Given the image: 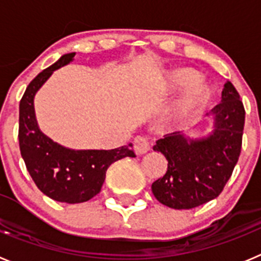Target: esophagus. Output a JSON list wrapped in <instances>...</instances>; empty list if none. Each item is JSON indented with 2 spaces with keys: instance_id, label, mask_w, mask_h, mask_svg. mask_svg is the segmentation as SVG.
I'll use <instances>...</instances> for the list:
<instances>
[{
  "instance_id": "esophagus-1",
  "label": "esophagus",
  "mask_w": 261,
  "mask_h": 261,
  "mask_svg": "<svg viewBox=\"0 0 261 261\" xmlns=\"http://www.w3.org/2000/svg\"><path fill=\"white\" fill-rule=\"evenodd\" d=\"M133 149H135V153L137 155H142V154H146L147 151L150 150V144L145 137L141 136H137L133 141Z\"/></svg>"
}]
</instances>
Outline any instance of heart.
<instances>
[{
    "mask_svg": "<svg viewBox=\"0 0 261 261\" xmlns=\"http://www.w3.org/2000/svg\"><path fill=\"white\" fill-rule=\"evenodd\" d=\"M170 78L175 85H188L180 98L175 102L170 116L175 123H181L190 119L200 108L208 105L213 96V89L205 81L195 80L199 78V73L192 68H177L170 73Z\"/></svg>",
    "mask_w": 261,
    "mask_h": 261,
    "instance_id": "heart-1",
    "label": "heart"
}]
</instances>
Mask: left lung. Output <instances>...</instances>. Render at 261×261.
Listing matches in <instances>:
<instances>
[{
	"mask_svg": "<svg viewBox=\"0 0 261 261\" xmlns=\"http://www.w3.org/2000/svg\"><path fill=\"white\" fill-rule=\"evenodd\" d=\"M206 116L213 121L209 135L192 138L175 132L154 145L168 165L166 174L151 184V191L168 208L192 209L216 199L238 162L246 112L231 82H226L222 102Z\"/></svg>",
	"mask_w": 261,
	"mask_h": 261,
	"instance_id": "1",
	"label": "left lung"
}]
</instances>
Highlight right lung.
<instances>
[{"label": "right lung", "instance_id": "1", "mask_svg": "<svg viewBox=\"0 0 261 261\" xmlns=\"http://www.w3.org/2000/svg\"><path fill=\"white\" fill-rule=\"evenodd\" d=\"M66 53L30 82L19 103V149L27 171L41 192L60 202L89 201L100 192L107 168L125 156H136L132 144L112 150H74L62 146L41 132L34 98L52 73L74 60Z\"/></svg>", "mask_w": 261, "mask_h": 261}]
</instances>
